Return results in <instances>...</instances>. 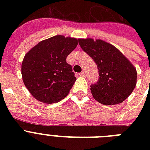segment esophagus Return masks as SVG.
<instances>
[{
	"instance_id": "34e87169",
	"label": "esophagus",
	"mask_w": 150,
	"mask_h": 150,
	"mask_svg": "<svg viewBox=\"0 0 150 150\" xmlns=\"http://www.w3.org/2000/svg\"><path fill=\"white\" fill-rule=\"evenodd\" d=\"M79 75L80 76H85V75H86V74H85V71H82L81 73H79Z\"/></svg>"
}]
</instances>
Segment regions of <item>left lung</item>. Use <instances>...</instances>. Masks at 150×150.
<instances>
[{
	"label": "left lung",
	"mask_w": 150,
	"mask_h": 150,
	"mask_svg": "<svg viewBox=\"0 0 150 150\" xmlns=\"http://www.w3.org/2000/svg\"><path fill=\"white\" fill-rule=\"evenodd\" d=\"M79 43L98 68V82L90 86L93 98L103 105L118 104L125 100L136 85L134 65L117 48L102 40L79 39Z\"/></svg>",
	"instance_id": "left-lung-1"
}]
</instances>
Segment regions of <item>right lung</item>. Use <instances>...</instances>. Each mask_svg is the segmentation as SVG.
I'll list each match as a JSON object with an SVG mask.
<instances>
[{
  "label": "right lung",
  "instance_id": "right-lung-1",
  "mask_svg": "<svg viewBox=\"0 0 150 150\" xmlns=\"http://www.w3.org/2000/svg\"><path fill=\"white\" fill-rule=\"evenodd\" d=\"M77 45V39L54 36L40 41L25 55L22 80L34 98L49 104L68 96L76 78L66 58Z\"/></svg>",
  "mask_w": 150,
  "mask_h": 150
}]
</instances>
